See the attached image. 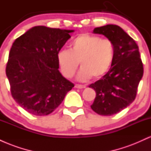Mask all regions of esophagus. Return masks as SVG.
<instances>
[{"label": "esophagus", "instance_id": "34e87169", "mask_svg": "<svg viewBox=\"0 0 151 151\" xmlns=\"http://www.w3.org/2000/svg\"><path fill=\"white\" fill-rule=\"evenodd\" d=\"M86 86L84 85H81V84H75V88L77 89H84Z\"/></svg>", "mask_w": 151, "mask_h": 151}]
</instances>
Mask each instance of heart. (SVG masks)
Returning <instances> with one entry per match:
<instances>
[{
	"instance_id": "1",
	"label": "heart",
	"mask_w": 151,
	"mask_h": 151,
	"mask_svg": "<svg viewBox=\"0 0 151 151\" xmlns=\"http://www.w3.org/2000/svg\"><path fill=\"white\" fill-rule=\"evenodd\" d=\"M114 58V45L109 39L88 33L77 36L71 42L70 50H62L58 54V62L62 74L72 78L78 65V81L99 79L108 72Z\"/></svg>"
}]
</instances>
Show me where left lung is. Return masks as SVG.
<instances>
[{"label": "left lung", "mask_w": 151, "mask_h": 151, "mask_svg": "<svg viewBox=\"0 0 151 151\" xmlns=\"http://www.w3.org/2000/svg\"><path fill=\"white\" fill-rule=\"evenodd\" d=\"M93 33L103 35L113 42L114 58L109 72L89 86L96 93L91 108L99 115L111 116L134 101L143 74V63L135 40L119 26L96 27Z\"/></svg>", "instance_id": "left-lung-1"}]
</instances>
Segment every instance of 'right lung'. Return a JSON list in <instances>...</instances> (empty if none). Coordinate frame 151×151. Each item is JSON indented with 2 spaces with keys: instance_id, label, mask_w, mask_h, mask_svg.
<instances>
[{
  "instance_id": "add662e5",
  "label": "right lung",
  "mask_w": 151,
  "mask_h": 151,
  "mask_svg": "<svg viewBox=\"0 0 151 151\" xmlns=\"http://www.w3.org/2000/svg\"><path fill=\"white\" fill-rule=\"evenodd\" d=\"M74 32L35 26L13 43L6 76L12 96L28 113L51 114L74 87L60 72L58 62V52Z\"/></svg>"
}]
</instances>
